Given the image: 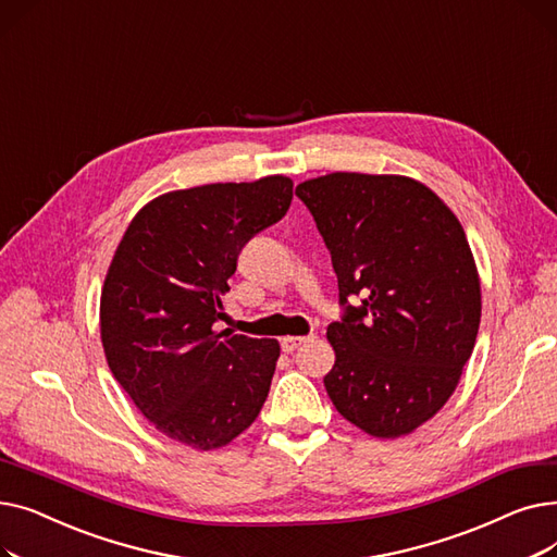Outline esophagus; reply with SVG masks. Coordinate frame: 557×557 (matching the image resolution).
Returning a JSON list of instances; mask_svg holds the SVG:
<instances>
[{"label": "esophagus", "instance_id": "1", "mask_svg": "<svg viewBox=\"0 0 557 557\" xmlns=\"http://www.w3.org/2000/svg\"><path fill=\"white\" fill-rule=\"evenodd\" d=\"M305 341H307V336H284V338H282V349H284L286 355H290V352H294V349H298Z\"/></svg>", "mask_w": 557, "mask_h": 557}]
</instances>
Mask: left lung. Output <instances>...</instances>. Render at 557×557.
I'll list each match as a JSON object with an SVG mask.
<instances>
[{"instance_id": "left-lung-1", "label": "left lung", "mask_w": 557, "mask_h": 557, "mask_svg": "<svg viewBox=\"0 0 557 557\" xmlns=\"http://www.w3.org/2000/svg\"><path fill=\"white\" fill-rule=\"evenodd\" d=\"M338 280L327 327L336 411L376 437L411 433L458 386L481 323V282L465 230L404 175L330 173L296 187ZM352 297L361 301L351 305Z\"/></svg>"}]
</instances>
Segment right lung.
Here are the masks:
<instances>
[{"instance_id":"right-lung-1","label":"right lung","mask_w":557,"mask_h":557,"mask_svg":"<svg viewBox=\"0 0 557 557\" xmlns=\"http://www.w3.org/2000/svg\"><path fill=\"white\" fill-rule=\"evenodd\" d=\"M294 183L269 175L169 191L131 221L101 294L108 366L171 441L216 449L246 431L271 391L273 338L214 332L244 246L277 223Z\"/></svg>"}]
</instances>
